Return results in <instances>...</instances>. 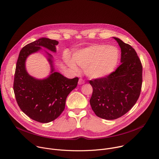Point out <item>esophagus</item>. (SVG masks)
<instances>
[{
  "label": "esophagus",
  "mask_w": 159,
  "mask_h": 159,
  "mask_svg": "<svg viewBox=\"0 0 159 159\" xmlns=\"http://www.w3.org/2000/svg\"><path fill=\"white\" fill-rule=\"evenodd\" d=\"M85 82H84V81L83 80V79H81V78H80V79H79V81H78V84H84Z\"/></svg>",
  "instance_id": "1"
}]
</instances>
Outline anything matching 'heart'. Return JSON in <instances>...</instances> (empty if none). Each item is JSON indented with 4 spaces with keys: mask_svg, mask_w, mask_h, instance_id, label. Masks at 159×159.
I'll use <instances>...</instances> for the list:
<instances>
[{
    "mask_svg": "<svg viewBox=\"0 0 159 159\" xmlns=\"http://www.w3.org/2000/svg\"><path fill=\"white\" fill-rule=\"evenodd\" d=\"M119 59V51L115 47L95 45L78 51L73 59L65 58L68 66L73 71L79 69L76 63L84 69L86 75L93 79L101 78L109 75L116 67Z\"/></svg>",
    "mask_w": 159,
    "mask_h": 159,
    "instance_id": "heart-1",
    "label": "heart"
}]
</instances>
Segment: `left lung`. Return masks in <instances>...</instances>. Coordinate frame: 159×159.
I'll list each match as a JSON object with an SVG mask.
<instances>
[{
    "instance_id": "left-lung-1",
    "label": "left lung",
    "mask_w": 159,
    "mask_h": 159,
    "mask_svg": "<svg viewBox=\"0 0 159 159\" xmlns=\"http://www.w3.org/2000/svg\"><path fill=\"white\" fill-rule=\"evenodd\" d=\"M121 50V64L109 75L89 81L91 107L99 117L114 120L127 113L137 102L142 85V65L135 50L113 37Z\"/></svg>"
}]
</instances>
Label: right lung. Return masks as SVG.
<instances>
[{"instance_id":"obj_1","label":"right lung","mask_w":159,"mask_h":159,"mask_svg":"<svg viewBox=\"0 0 159 159\" xmlns=\"http://www.w3.org/2000/svg\"><path fill=\"white\" fill-rule=\"evenodd\" d=\"M58 43L57 41L47 38L28 43L21 50L16 63L13 90L17 103L30 118L42 123L51 122L61 114L67 97L77 86L79 78L68 79L55 72L53 57L47 52L51 74L45 79L38 80L29 75L25 62L30 54L40 50V47L56 52Z\"/></svg>"}]
</instances>
